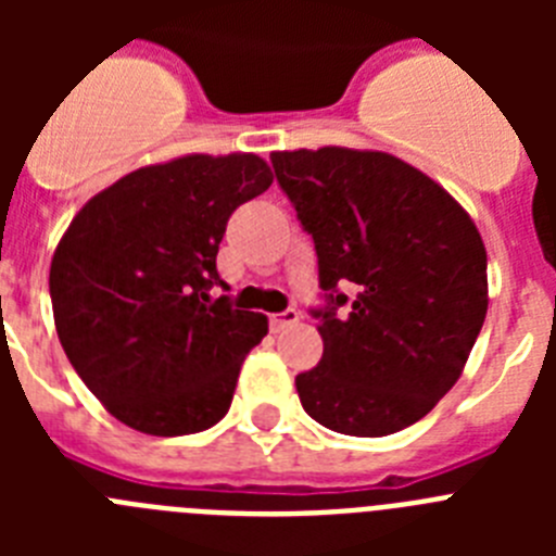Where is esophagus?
<instances>
[{
  "instance_id": "esophagus-1",
  "label": "esophagus",
  "mask_w": 556,
  "mask_h": 556,
  "mask_svg": "<svg viewBox=\"0 0 556 556\" xmlns=\"http://www.w3.org/2000/svg\"><path fill=\"white\" fill-rule=\"evenodd\" d=\"M294 323H301V312H298V308H287V312L269 314V328H273L275 333L287 331V328H292Z\"/></svg>"
}]
</instances>
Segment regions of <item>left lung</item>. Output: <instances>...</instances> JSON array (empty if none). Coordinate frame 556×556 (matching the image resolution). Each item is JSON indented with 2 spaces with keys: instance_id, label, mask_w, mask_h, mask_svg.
Wrapping results in <instances>:
<instances>
[{
  "instance_id": "8db88e82",
  "label": "left lung",
  "mask_w": 556,
  "mask_h": 556,
  "mask_svg": "<svg viewBox=\"0 0 556 556\" xmlns=\"http://www.w3.org/2000/svg\"><path fill=\"white\" fill-rule=\"evenodd\" d=\"M317 250L320 365L294 378L326 429L384 437L417 424L465 370L488 314V250L443 186L390 152H273Z\"/></svg>"
}]
</instances>
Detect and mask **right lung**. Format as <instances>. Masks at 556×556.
Returning a JSON list of instances; mask_svg holds the SVG:
<instances>
[{"label":"right lung","mask_w":556,"mask_h":556,"mask_svg":"<svg viewBox=\"0 0 556 556\" xmlns=\"http://www.w3.org/2000/svg\"><path fill=\"white\" fill-rule=\"evenodd\" d=\"M273 184L253 152L180 155L88 200L58 242L49 294L77 376L152 437L219 424L267 317L211 301L230 214Z\"/></svg>","instance_id":"add662e5"}]
</instances>
